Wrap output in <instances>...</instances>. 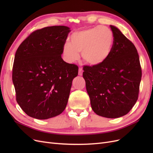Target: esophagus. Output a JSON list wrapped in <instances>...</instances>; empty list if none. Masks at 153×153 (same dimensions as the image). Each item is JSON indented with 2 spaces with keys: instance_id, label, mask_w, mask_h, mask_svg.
I'll use <instances>...</instances> for the list:
<instances>
[{
  "instance_id": "1",
  "label": "esophagus",
  "mask_w": 153,
  "mask_h": 153,
  "mask_svg": "<svg viewBox=\"0 0 153 153\" xmlns=\"http://www.w3.org/2000/svg\"><path fill=\"white\" fill-rule=\"evenodd\" d=\"M83 71H84V70H83L82 68H79V69H78V75L80 76H82L83 74Z\"/></svg>"
}]
</instances>
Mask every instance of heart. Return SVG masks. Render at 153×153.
I'll list each match as a JSON object with an SVG mask.
<instances>
[{
    "mask_svg": "<svg viewBox=\"0 0 153 153\" xmlns=\"http://www.w3.org/2000/svg\"><path fill=\"white\" fill-rule=\"evenodd\" d=\"M71 43L66 42L62 47L64 59L75 63L80 59L79 52L85 62L98 66L105 62L112 53L114 35L106 26H96L78 30L71 35Z\"/></svg>",
    "mask_w": 153,
    "mask_h": 153,
    "instance_id": "b5f03b06",
    "label": "heart"
}]
</instances>
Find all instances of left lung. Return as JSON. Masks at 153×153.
Returning <instances> with one entry per match:
<instances>
[{"label":"left lung","mask_w":153,"mask_h":153,"mask_svg":"<svg viewBox=\"0 0 153 153\" xmlns=\"http://www.w3.org/2000/svg\"><path fill=\"white\" fill-rule=\"evenodd\" d=\"M112 53L98 66H84L83 77L94 112L101 117L118 118L127 114L138 100L142 70L137 50L117 27Z\"/></svg>","instance_id":"left-lung-1"}]
</instances>
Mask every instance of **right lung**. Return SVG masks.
Instances as JSON below:
<instances>
[{
	"mask_svg": "<svg viewBox=\"0 0 153 153\" xmlns=\"http://www.w3.org/2000/svg\"><path fill=\"white\" fill-rule=\"evenodd\" d=\"M70 28L51 26L37 30L17 49L13 68L16 101L29 116L47 119L66 108L78 68L61 57Z\"/></svg>",
	"mask_w": 153,
	"mask_h": 153,
	"instance_id": "1",
	"label": "right lung"
}]
</instances>
